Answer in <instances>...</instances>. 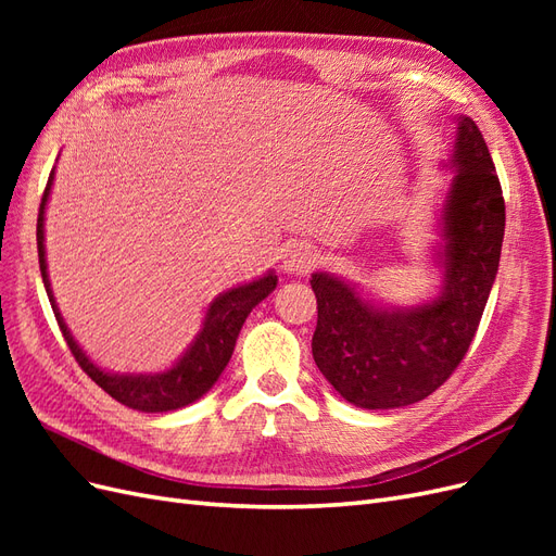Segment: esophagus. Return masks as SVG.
I'll return each instance as SVG.
<instances>
[{"mask_svg":"<svg viewBox=\"0 0 556 556\" xmlns=\"http://www.w3.org/2000/svg\"><path fill=\"white\" fill-rule=\"evenodd\" d=\"M317 262V250L315 245L306 241H294L282 252V266L285 271L290 274H306Z\"/></svg>","mask_w":556,"mask_h":556,"instance_id":"obj_1","label":"esophagus"}]
</instances>
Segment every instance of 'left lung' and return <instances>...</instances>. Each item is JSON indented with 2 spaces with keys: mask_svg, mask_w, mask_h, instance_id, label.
<instances>
[{
  "mask_svg": "<svg viewBox=\"0 0 556 556\" xmlns=\"http://www.w3.org/2000/svg\"><path fill=\"white\" fill-rule=\"evenodd\" d=\"M443 208L445 288L415 308L382 311L329 274H313V357L345 401L368 410L410 406L454 374L478 331L498 271L506 204L478 125L462 115Z\"/></svg>",
  "mask_w": 556,
  "mask_h": 556,
  "instance_id": "8db88e82",
  "label": "left lung"
}]
</instances>
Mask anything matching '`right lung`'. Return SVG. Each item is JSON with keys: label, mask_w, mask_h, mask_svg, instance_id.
Returning <instances> with one entry per match:
<instances>
[{"label": "right lung", "mask_w": 556, "mask_h": 556, "mask_svg": "<svg viewBox=\"0 0 556 556\" xmlns=\"http://www.w3.org/2000/svg\"><path fill=\"white\" fill-rule=\"evenodd\" d=\"M53 176H55V169L48 176L46 190L41 197V206H39V217H37L39 268H41L43 288L50 299V306H53L60 331L64 336L66 345H70L72 355L76 357L78 366L115 401H121L123 406L141 410V413H169V410L188 406V403L197 401L199 396H204L215 384V380L220 378L225 366L229 364L233 345H237L239 331L245 323V317L250 315L252 308L260 304L262 299H266L274 292L278 278L274 274H268L260 280H252L248 285H241V288H233V290L217 296L208 306L204 329L199 331L197 341L190 345L188 352H185L182 359L169 368V371L155 374V376L106 374V371H102V368H97L86 357V352L78 348L72 331L66 329L64 319L55 306L53 290H50V280L46 274V250H43V213H46V204H48L50 185H53Z\"/></svg>", "instance_id": "1"}]
</instances>
